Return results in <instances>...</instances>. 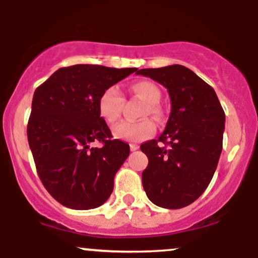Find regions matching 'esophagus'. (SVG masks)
Returning <instances> with one entry per match:
<instances>
[{"label":"esophagus","instance_id":"esophagus-1","mask_svg":"<svg viewBox=\"0 0 258 258\" xmlns=\"http://www.w3.org/2000/svg\"><path fill=\"white\" fill-rule=\"evenodd\" d=\"M138 148H139L138 144H136V143L130 144V149H131L132 152H136V150H138Z\"/></svg>","mask_w":258,"mask_h":258}]
</instances>
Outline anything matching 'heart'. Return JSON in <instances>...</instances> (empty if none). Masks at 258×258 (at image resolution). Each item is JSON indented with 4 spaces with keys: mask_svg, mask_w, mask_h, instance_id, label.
<instances>
[{
    "mask_svg": "<svg viewBox=\"0 0 258 258\" xmlns=\"http://www.w3.org/2000/svg\"><path fill=\"white\" fill-rule=\"evenodd\" d=\"M130 92L144 103L141 116H149L159 119L161 116V109L159 106V100L161 97L160 90L153 82L147 80L135 82L130 86ZM122 94L116 86H110L102 92L98 99V111L100 117L108 123L115 122L120 116L122 108ZM155 131V125L152 120L143 119L137 122L121 121L112 127V135L115 138L128 142H142L149 138Z\"/></svg>",
    "mask_w": 258,
    "mask_h": 258,
    "instance_id": "1",
    "label": "heart"
}]
</instances>
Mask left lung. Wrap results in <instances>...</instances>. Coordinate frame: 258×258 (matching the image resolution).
Here are the masks:
<instances>
[{
	"label": "left lung",
	"instance_id": "left-lung-1",
	"mask_svg": "<svg viewBox=\"0 0 258 258\" xmlns=\"http://www.w3.org/2000/svg\"><path fill=\"white\" fill-rule=\"evenodd\" d=\"M136 74L161 84L171 98L165 131L141 146L149 160L142 173L143 188L155 205L182 209L194 203L214 177L226 115L214 88L183 65Z\"/></svg>",
	"mask_w": 258,
	"mask_h": 258
}]
</instances>
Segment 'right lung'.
Segmentation results:
<instances>
[{"label": "right lung", "mask_w": 258, "mask_h": 258, "mask_svg": "<svg viewBox=\"0 0 258 258\" xmlns=\"http://www.w3.org/2000/svg\"><path fill=\"white\" fill-rule=\"evenodd\" d=\"M137 68L78 64L60 68L34 93L28 141L41 182L61 205L96 209L114 189V177L130 146L111 139L98 111L102 92ZM103 146L93 148L91 143Z\"/></svg>", "instance_id": "1"}]
</instances>
